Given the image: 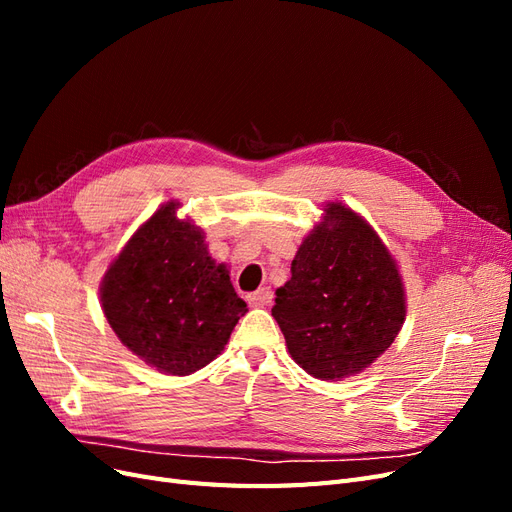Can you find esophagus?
Instances as JSON below:
<instances>
[{
  "label": "esophagus",
  "mask_w": 512,
  "mask_h": 512,
  "mask_svg": "<svg viewBox=\"0 0 512 512\" xmlns=\"http://www.w3.org/2000/svg\"><path fill=\"white\" fill-rule=\"evenodd\" d=\"M271 297H273L271 288H258L256 292L247 294V303L254 305V307H265V305L271 303Z\"/></svg>",
  "instance_id": "obj_1"
}]
</instances>
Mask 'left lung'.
I'll return each instance as SVG.
<instances>
[{
    "mask_svg": "<svg viewBox=\"0 0 512 512\" xmlns=\"http://www.w3.org/2000/svg\"><path fill=\"white\" fill-rule=\"evenodd\" d=\"M292 277L275 290L273 318L309 376L342 380L389 348L406 320L397 262L359 213L342 203L303 239Z\"/></svg>",
    "mask_w": 512,
    "mask_h": 512,
    "instance_id": "left-lung-1",
    "label": "left lung"
}]
</instances>
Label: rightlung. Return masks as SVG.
<instances>
[{
  "label": "right lung",
  "mask_w": 512,
  "mask_h": 512,
  "mask_svg": "<svg viewBox=\"0 0 512 512\" xmlns=\"http://www.w3.org/2000/svg\"><path fill=\"white\" fill-rule=\"evenodd\" d=\"M162 205L111 262L102 312L121 344L170 376L209 365L228 344L245 301L205 243V232Z\"/></svg>",
  "instance_id": "obj_1"
}]
</instances>
